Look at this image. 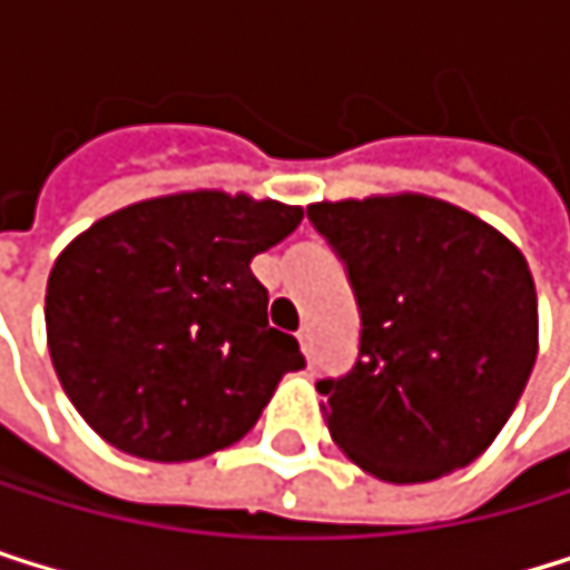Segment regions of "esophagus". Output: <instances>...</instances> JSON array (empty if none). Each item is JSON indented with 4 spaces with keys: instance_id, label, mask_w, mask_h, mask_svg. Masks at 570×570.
Wrapping results in <instances>:
<instances>
[{
    "instance_id": "obj_1",
    "label": "esophagus",
    "mask_w": 570,
    "mask_h": 570,
    "mask_svg": "<svg viewBox=\"0 0 570 570\" xmlns=\"http://www.w3.org/2000/svg\"><path fill=\"white\" fill-rule=\"evenodd\" d=\"M297 342H301L304 352H311V332H307V327H301V332H297Z\"/></svg>"
}]
</instances>
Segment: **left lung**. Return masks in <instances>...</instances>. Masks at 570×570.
Wrapping results in <instances>:
<instances>
[{
  "instance_id": "1",
  "label": "left lung",
  "mask_w": 570,
  "mask_h": 570,
  "mask_svg": "<svg viewBox=\"0 0 570 570\" xmlns=\"http://www.w3.org/2000/svg\"><path fill=\"white\" fill-rule=\"evenodd\" d=\"M338 249L362 338L345 380H321L324 424L365 475L410 485L495 441L537 362V287L499 228L417 190L314 202Z\"/></svg>"
}]
</instances>
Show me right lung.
Masks as SVG:
<instances>
[{
	"instance_id": "obj_1",
	"label": "right lung",
	"mask_w": 570,
	"mask_h": 570,
	"mask_svg": "<svg viewBox=\"0 0 570 570\" xmlns=\"http://www.w3.org/2000/svg\"><path fill=\"white\" fill-rule=\"evenodd\" d=\"M301 218V205L202 187L126 205L60 249L43 301L47 348L101 441L190 462L253 431L304 355L269 327L249 263Z\"/></svg>"
}]
</instances>
